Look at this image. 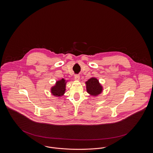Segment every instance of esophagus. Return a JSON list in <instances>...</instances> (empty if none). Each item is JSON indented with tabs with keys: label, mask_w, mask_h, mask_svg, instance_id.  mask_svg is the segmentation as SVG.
<instances>
[{
	"label": "esophagus",
	"mask_w": 153,
	"mask_h": 153,
	"mask_svg": "<svg viewBox=\"0 0 153 153\" xmlns=\"http://www.w3.org/2000/svg\"><path fill=\"white\" fill-rule=\"evenodd\" d=\"M74 79L76 80H80V76L79 74H75L74 75Z\"/></svg>",
	"instance_id": "esophagus-1"
}]
</instances>
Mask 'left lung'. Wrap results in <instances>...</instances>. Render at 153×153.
Returning a JSON list of instances; mask_svg holds the SVG:
<instances>
[{
  "label": "left lung",
  "mask_w": 153,
  "mask_h": 153,
  "mask_svg": "<svg viewBox=\"0 0 153 153\" xmlns=\"http://www.w3.org/2000/svg\"><path fill=\"white\" fill-rule=\"evenodd\" d=\"M88 93L92 95H99L102 91V86L99 81L95 78H91L86 82Z\"/></svg>",
  "instance_id": "8db88e82"
}]
</instances>
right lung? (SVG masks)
<instances>
[{
  "mask_svg": "<svg viewBox=\"0 0 153 153\" xmlns=\"http://www.w3.org/2000/svg\"><path fill=\"white\" fill-rule=\"evenodd\" d=\"M65 80L62 79L58 81L54 87L51 88L52 94L57 96H61L64 95L65 91Z\"/></svg>",
  "mask_w": 153,
  "mask_h": 153,
  "instance_id": "right-lung-1",
  "label": "right lung"
}]
</instances>
